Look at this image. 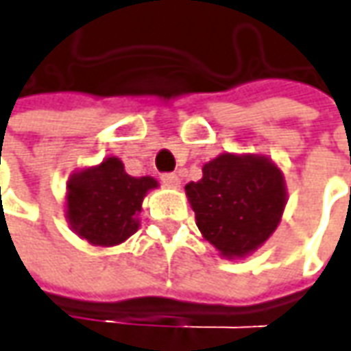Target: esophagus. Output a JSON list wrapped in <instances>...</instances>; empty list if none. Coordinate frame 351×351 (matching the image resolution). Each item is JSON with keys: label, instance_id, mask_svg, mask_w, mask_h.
I'll list each match as a JSON object with an SVG mask.
<instances>
[{"label": "esophagus", "instance_id": "esophagus-1", "mask_svg": "<svg viewBox=\"0 0 351 351\" xmlns=\"http://www.w3.org/2000/svg\"><path fill=\"white\" fill-rule=\"evenodd\" d=\"M161 180H163V184L171 186V188H180V176L175 175V173H165V175H161Z\"/></svg>", "mask_w": 351, "mask_h": 351}]
</instances>
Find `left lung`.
Listing matches in <instances>:
<instances>
[{
  "instance_id": "8db88e82",
  "label": "left lung",
  "mask_w": 351,
  "mask_h": 351,
  "mask_svg": "<svg viewBox=\"0 0 351 351\" xmlns=\"http://www.w3.org/2000/svg\"><path fill=\"white\" fill-rule=\"evenodd\" d=\"M202 173L184 190L204 240L225 259L252 256L282 221L288 202L282 169L267 156L225 152Z\"/></svg>"
}]
</instances>
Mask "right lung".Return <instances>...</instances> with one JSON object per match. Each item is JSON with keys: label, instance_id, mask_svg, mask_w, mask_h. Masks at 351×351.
<instances>
[{"label": "right lung", "instance_id": "obj_1", "mask_svg": "<svg viewBox=\"0 0 351 351\" xmlns=\"http://www.w3.org/2000/svg\"><path fill=\"white\" fill-rule=\"evenodd\" d=\"M159 182L130 176L115 156L75 171L66 180L65 217L71 230L92 245L113 247L140 226L142 202Z\"/></svg>", "mask_w": 351, "mask_h": 351}]
</instances>
